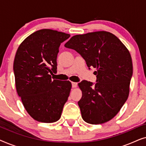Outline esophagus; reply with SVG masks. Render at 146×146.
I'll return each instance as SVG.
<instances>
[{"label":"esophagus","mask_w":146,"mask_h":146,"mask_svg":"<svg viewBox=\"0 0 146 146\" xmlns=\"http://www.w3.org/2000/svg\"><path fill=\"white\" fill-rule=\"evenodd\" d=\"M72 88H76L77 83L76 82H72Z\"/></svg>","instance_id":"obj_1"}]
</instances>
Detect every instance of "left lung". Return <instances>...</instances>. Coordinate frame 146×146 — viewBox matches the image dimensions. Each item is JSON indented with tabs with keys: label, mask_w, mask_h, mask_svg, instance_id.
Returning a JSON list of instances; mask_svg holds the SVG:
<instances>
[{
	"label": "left lung",
	"mask_w": 146,
	"mask_h": 146,
	"mask_svg": "<svg viewBox=\"0 0 146 146\" xmlns=\"http://www.w3.org/2000/svg\"><path fill=\"white\" fill-rule=\"evenodd\" d=\"M64 46L79 53L89 69H97L96 83L82 80L78 84L82 96L78 104L83 119L91 124L110 120L128 98L133 74L128 50L118 38L106 31L75 35Z\"/></svg>",
	"instance_id": "obj_1"
}]
</instances>
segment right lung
Listing matches in <instances>:
<instances>
[{
  "instance_id": "obj_1",
  "label": "right lung",
  "mask_w": 146,
  "mask_h": 146,
  "mask_svg": "<svg viewBox=\"0 0 146 146\" xmlns=\"http://www.w3.org/2000/svg\"><path fill=\"white\" fill-rule=\"evenodd\" d=\"M70 36L53 30H39L29 36L16 53V88L26 110L35 120L52 123L60 118L72 84L52 80L50 74L57 72L60 46Z\"/></svg>"
}]
</instances>
